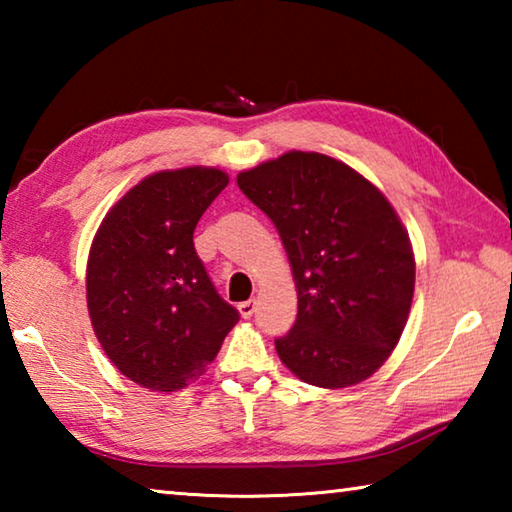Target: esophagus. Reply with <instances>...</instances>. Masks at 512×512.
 <instances>
[{
  "mask_svg": "<svg viewBox=\"0 0 512 512\" xmlns=\"http://www.w3.org/2000/svg\"><path fill=\"white\" fill-rule=\"evenodd\" d=\"M255 309H257V302L255 300H246V302H241L239 305V314L244 316V318H250L255 314Z\"/></svg>",
  "mask_w": 512,
  "mask_h": 512,
  "instance_id": "obj_1",
  "label": "esophagus"
}]
</instances>
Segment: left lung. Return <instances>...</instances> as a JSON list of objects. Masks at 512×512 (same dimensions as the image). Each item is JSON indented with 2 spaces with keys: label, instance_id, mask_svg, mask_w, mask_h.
Wrapping results in <instances>:
<instances>
[{
  "label": "left lung",
  "instance_id": "1",
  "mask_svg": "<svg viewBox=\"0 0 512 512\" xmlns=\"http://www.w3.org/2000/svg\"><path fill=\"white\" fill-rule=\"evenodd\" d=\"M237 185L275 223L296 280V323L275 339L284 366L320 388L368 379L400 341L415 287L391 203L323 153H284Z\"/></svg>",
  "mask_w": 512,
  "mask_h": 512
}]
</instances>
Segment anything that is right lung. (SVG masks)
<instances>
[{"instance_id":"right-lung-1","label":"right lung","mask_w":512,"mask_h":512,"mask_svg":"<svg viewBox=\"0 0 512 512\" xmlns=\"http://www.w3.org/2000/svg\"><path fill=\"white\" fill-rule=\"evenodd\" d=\"M228 176L187 167L144 178L103 219L88 262L94 334L121 375L178 391L221 350L239 311L194 248V230Z\"/></svg>"}]
</instances>
